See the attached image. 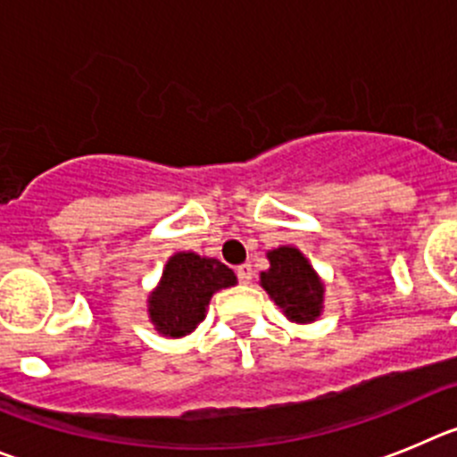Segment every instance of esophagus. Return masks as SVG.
Instances as JSON below:
<instances>
[{"label": "esophagus", "mask_w": 457, "mask_h": 457, "mask_svg": "<svg viewBox=\"0 0 457 457\" xmlns=\"http://www.w3.org/2000/svg\"><path fill=\"white\" fill-rule=\"evenodd\" d=\"M237 278L241 285H248L250 279H253V266L250 264H241L237 266Z\"/></svg>", "instance_id": "obj_1"}]
</instances>
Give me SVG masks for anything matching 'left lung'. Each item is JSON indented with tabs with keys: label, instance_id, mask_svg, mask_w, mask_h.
Listing matches in <instances>:
<instances>
[{
	"label": "left lung",
	"instance_id": "left-lung-1",
	"mask_svg": "<svg viewBox=\"0 0 457 457\" xmlns=\"http://www.w3.org/2000/svg\"><path fill=\"white\" fill-rule=\"evenodd\" d=\"M270 269L259 275L266 294L295 323H312L323 310V282L298 248L279 245L266 253Z\"/></svg>",
	"mask_w": 457,
	"mask_h": 457
}]
</instances>
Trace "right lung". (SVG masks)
<instances>
[{
    "mask_svg": "<svg viewBox=\"0 0 457 457\" xmlns=\"http://www.w3.org/2000/svg\"><path fill=\"white\" fill-rule=\"evenodd\" d=\"M234 285L237 275L219 259L175 253L168 259L159 287L147 298L150 320L163 337L188 335L204 319L212 295Z\"/></svg>",
    "mask_w": 457,
    "mask_h": 457,
    "instance_id": "1",
    "label": "right lung"
}]
</instances>
